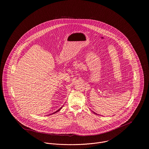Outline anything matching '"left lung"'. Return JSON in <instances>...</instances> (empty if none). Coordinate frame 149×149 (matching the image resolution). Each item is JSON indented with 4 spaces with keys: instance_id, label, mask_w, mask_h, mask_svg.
<instances>
[{
    "instance_id": "8db88e82",
    "label": "left lung",
    "mask_w": 149,
    "mask_h": 149,
    "mask_svg": "<svg viewBox=\"0 0 149 149\" xmlns=\"http://www.w3.org/2000/svg\"><path fill=\"white\" fill-rule=\"evenodd\" d=\"M94 114H96V113H94Z\"/></svg>"
}]
</instances>
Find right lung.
I'll list each match as a JSON object with an SVG mask.
<instances>
[{"instance_id":"add662e5","label":"right lung","mask_w":149,"mask_h":149,"mask_svg":"<svg viewBox=\"0 0 149 149\" xmlns=\"http://www.w3.org/2000/svg\"><path fill=\"white\" fill-rule=\"evenodd\" d=\"M62 107H61V108H60V109H59V110H57V111H55V112H54V113H52V114H55V113H56V112H58V111H59V110H61V109H62Z\"/></svg>"}]
</instances>
